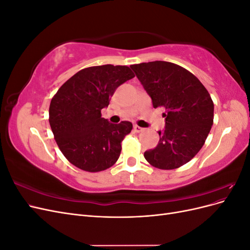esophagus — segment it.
I'll list each match as a JSON object with an SVG mask.
<instances>
[{
	"mask_svg": "<svg viewBox=\"0 0 250 250\" xmlns=\"http://www.w3.org/2000/svg\"><path fill=\"white\" fill-rule=\"evenodd\" d=\"M133 129H134L135 132H142V131L144 130V128H143V127H140V126H138V125H134V126H133Z\"/></svg>",
	"mask_w": 250,
	"mask_h": 250,
	"instance_id": "obj_1",
	"label": "esophagus"
}]
</instances>
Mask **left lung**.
<instances>
[{
  "label": "left lung",
  "instance_id": "obj_1",
  "mask_svg": "<svg viewBox=\"0 0 250 250\" xmlns=\"http://www.w3.org/2000/svg\"><path fill=\"white\" fill-rule=\"evenodd\" d=\"M130 67L153 107L166 109L160 142L144 156L158 169L179 168L199 152L208 138L214 121L213 100L197 77L175 63L157 60Z\"/></svg>",
  "mask_w": 250,
  "mask_h": 250
}]
</instances>
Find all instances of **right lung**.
Masks as SVG:
<instances>
[{
    "instance_id": "add662e5",
    "label": "right lung",
    "mask_w": 250,
    "mask_h": 250,
    "mask_svg": "<svg viewBox=\"0 0 250 250\" xmlns=\"http://www.w3.org/2000/svg\"><path fill=\"white\" fill-rule=\"evenodd\" d=\"M134 74L126 65H98L79 71L52 98L49 122L55 141L74 166L87 172L110 168L120 156L121 143L132 129L122 121L111 124L101 117L116 89Z\"/></svg>"
}]
</instances>
